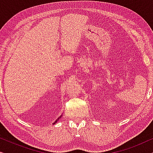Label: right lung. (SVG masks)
<instances>
[{
  "label": "right lung",
  "instance_id": "obj_1",
  "mask_svg": "<svg viewBox=\"0 0 153 153\" xmlns=\"http://www.w3.org/2000/svg\"><path fill=\"white\" fill-rule=\"evenodd\" d=\"M60 118H61V116H60ZM59 118H58V119H57V120H56L55 122H54V123H53V124H55V123H56V122H57V121H58V120H59Z\"/></svg>",
  "mask_w": 153,
  "mask_h": 153
}]
</instances>
